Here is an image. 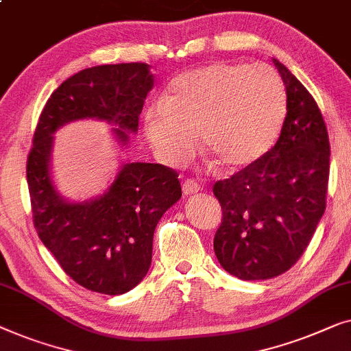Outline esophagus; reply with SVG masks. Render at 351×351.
<instances>
[{
	"mask_svg": "<svg viewBox=\"0 0 351 351\" xmlns=\"http://www.w3.org/2000/svg\"><path fill=\"white\" fill-rule=\"evenodd\" d=\"M199 191H200V186L195 180H186L182 182V192H184V195H192Z\"/></svg>",
	"mask_w": 351,
	"mask_h": 351,
	"instance_id": "esophagus-1",
	"label": "esophagus"
}]
</instances>
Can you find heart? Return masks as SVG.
Instances as JSON below:
<instances>
[{"mask_svg": "<svg viewBox=\"0 0 351 351\" xmlns=\"http://www.w3.org/2000/svg\"><path fill=\"white\" fill-rule=\"evenodd\" d=\"M288 114V93L269 65L218 62L173 79L167 98L146 108L143 125L157 159L189 162L200 145L221 169L237 171L275 146Z\"/></svg>", "mask_w": 351, "mask_h": 351, "instance_id": "heart-1", "label": "heart"}]
</instances>
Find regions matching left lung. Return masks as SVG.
Wrapping results in <instances>:
<instances>
[{"label":"left lung","mask_w":351,"mask_h":351,"mask_svg":"<svg viewBox=\"0 0 351 351\" xmlns=\"http://www.w3.org/2000/svg\"><path fill=\"white\" fill-rule=\"evenodd\" d=\"M288 93L275 146L254 165L216 181L223 208L215 254L240 280H269L304 254L326 210L329 136L322 111L298 77L274 58Z\"/></svg>","instance_id":"left-lung-1"}]
</instances>
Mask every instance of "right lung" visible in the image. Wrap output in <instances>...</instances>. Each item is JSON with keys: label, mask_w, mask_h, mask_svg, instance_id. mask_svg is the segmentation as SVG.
Instances as JSON below:
<instances>
[{"label": "right lung", "mask_w": 351, "mask_h": 351, "mask_svg": "<svg viewBox=\"0 0 351 351\" xmlns=\"http://www.w3.org/2000/svg\"><path fill=\"white\" fill-rule=\"evenodd\" d=\"M152 86L146 63L86 68L53 90L33 135L27 160L33 224L65 274L93 293L124 294L145 278L156 226L181 199V184L169 167L127 162L101 195L68 202L51 176L52 135L68 122L98 119L116 125L112 133L125 146Z\"/></svg>", "instance_id": "add662e5"}]
</instances>
